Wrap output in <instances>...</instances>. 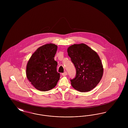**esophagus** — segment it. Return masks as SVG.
<instances>
[{
    "label": "esophagus",
    "instance_id": "esophagus-1",
    "mask_svg": "<svg viewBox=\"0 0 128 128\" xmlns=\"http://www.w3.org/2000/svg\"><path fill=\"white\" fill-rule=\"evenodd\" d=\"M62 75L63 76H66L67 75V72H65L64 73H63L62 74Z\"/></svg>",
    "mask_w": 128,
    "mask_h": 128
}]
</instances>
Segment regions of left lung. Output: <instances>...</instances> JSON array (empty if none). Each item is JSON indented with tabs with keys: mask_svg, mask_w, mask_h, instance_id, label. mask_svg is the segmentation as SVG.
<instances>
[{
	"mask_svg": "<svg viewBox=\"0 0 128 128\" xmlns=\"http://www.w3.org/2000/svg\"><path fill=\"white\" fill-rule=\"evenodd\" d=\"M67 52L76 70L75 78L70 80L72 86L80 92L90 91L98 85L103 75L100 57L84 43L70 46Z\"/></svg>",
	"mask_w": 128,
	"mask_h": 128,
	"instance_id": "left-lung-1",
	"label": "left lung"
}]
</instances>
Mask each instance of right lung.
<instances>
[{
  "instance_id": "obj_1",
  "label": "right lung",
  "mask_w": 128,
  "mask_h": 128,
  "mask_svg": "<svg viewBox=\"0 0 128 128\" xmlns=\"http://www.w3.org/2000/svg\"><path fill=\"white\" fill-rule=\"evenodd\" d=\"M58 46L50 43L37 49L26 66L27 79L36 89L50 90L56 85L60 74L56 72L58 63L54 60Z\"/></svg>"
}]
</instances>
